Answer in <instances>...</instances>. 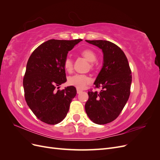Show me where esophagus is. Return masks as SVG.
Returning a JSON list of instances; mask_svg holds the SVG:
<instances>
[{"instance_id": "1", "label": "esophagus", "mask_w": 160, "mask_h": 160, "mask_svg": "<svg viewBox=\"0 0 160 160\" xmlns=\"http://www.w3.org/2000/svg\"><path fill=\"white\" fill-rule=\"evenodd\" d=\"M82 92V91L81 90H80V89H77V93H78V94H79V93H81Z\"/></svg>"}]
</instances>
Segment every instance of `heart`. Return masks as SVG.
<instances>
[{
	"label": "heart",
	"mask_w": 160,
	"mask_h": 160,
	"mask_svg": "<svg viewBox=\"0 0 160 160\" xmlns=\"http://www.w3.org/2000/svg\"><path fill=\"white\" fill-rule=\"evenodd\" d=\"M81 55L85 57L88 61L91 62L90 68L93 69L95 65L94 61L97 59L95 52L89 49H86L81 52ZM72 61L70 57H67L64 61V68L67 72H71L72 70ZM91 79L90 77L86 75L75 74L70 76L68 79V83L70 85L75 87L78 89H83L85 87L91 83Z\"/></svg>",
	"instance_id": "b5f03b06"
}]
</instances>
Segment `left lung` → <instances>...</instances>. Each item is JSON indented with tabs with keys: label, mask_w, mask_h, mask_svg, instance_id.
Masks as SVG:
<instances>
[{
	"label": "left lung",
	"mask_w": 160,
	"mask_h": 160,
	"mask_svg": "<svg viewBox=\"0 0 160 160\" xmlns=\"http://www.w3.org/2000/svg\"><path fill=\"white\" fill-rule=\"evenodd\" d=\"M101 49L103 53L102 69L94 83L98 91H88L85 108L87 115L95 123L102 125L117 118L130 95L132 77L123 51L114 43L103 40H85Z\"/></svg>",
	"instance_id": "8db88e82"
}]
</instances>
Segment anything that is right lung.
<instances>
[{"mask_svg": "<svg viewBox=\"0 0 160 160\" xmlns=\"http://www.w3.org/2000/svg\"><path fill=\"white\" fill-rule=\"evenodd\" d=\"M81 39H51L42 43L28 60L23 78L25 98L32 113L41 122L55 125L63 120L76 94L75 87L56 90L67 81L64 61Z\"/></svg>", "mask_w": 160, "mask_h": 160, "instance_id": "right-lung-1", "label": "right lung"}]
</instances>
